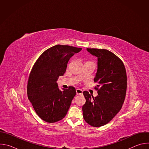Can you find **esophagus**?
<instances>
[{"mask_svg": "<svg viewBox=\"0 0 149 149\" xmlns=\"http://www.w3.org/2000/svg\"><path fill=\"white\" fill-rule=\"evenodd\" d=\"M76 93H77V95H81L82 94V90L78 88L76 90Z\"/></svg>", "mask_w": 149, "mask_h": 149, "instance_id": "obj_1", "label": "esophagus"}]
</instances>
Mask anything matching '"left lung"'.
<instances>
[{
  "label": "left lung",
  "instance_id": "1",
  "mask_svg": "<svg viewBox=\"0 0 149 149\" xmlns=\"http://www.w3.org/2000/svg\"><path fill=\"white\" fill-rule=\"evenodd\" d=\"M97 58V71L94 82L98 95L94 98L84 91L86 103L82 106L83 117L88 124L101 127L109 123L121 110L127 89V75L122 61L107 49L87 48Z\"/></svg>",
  "mask_w": 149,
  "mask_h": 149
}]
</instances>
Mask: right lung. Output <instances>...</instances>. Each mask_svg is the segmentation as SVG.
I'll return each mask as SVG.
<instances>
[{
    "mask_svg": "<svg viewBox=\"0 0 149 149\" xmlns=\"http://www.w3.org/2000/svg\"><path fill=\"white\" fill-rule=\"evenodd\" d=\"M82 48L68 45H55L42 53L30 73L28 97L37 115L48 123L65 117L76 94L74 87L61 91L56 82L65 72L67 63Z\"/></svg>",
    "mask_w": 149,
    "mask_h": 149,
    "instance_id": "add662e5",
    "label": "right lung"
}]
</instances>
